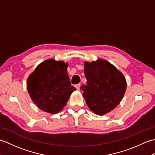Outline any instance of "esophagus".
<instances>
[{
	"label": "esophagus",
	"mask_w": 155,
	"mask_h": 155,
	"mask_svg": "<svg viewBox=\"0 0 155 155\" xmlns=\"http://www.w3.org/2000/svg\"><path fill=\"white\" fill-rule=\"evenodd\" d=\"M80 87H81V84H77L75 85V87H76V88H77V90H79Z\"/></svg>",
	"instance_id": "esophagus-1"
}]
</instances>
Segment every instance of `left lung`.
I'll list each match as a JSON object with an SVG mask.
<instances>
[{
  "label": "left lung",
  "instance_id": "left-lung-1",
  "mask_svg": "<svg viewBox=\"0 0 155 155\" xmlns=\"http://www.w3.org/2000/svg\"><path fill=\"white\" fill-rule=\"evenodd\" d=\"M87 84L81 89L90 109L98 115L113 110L123 99L127 90V81L122 72L104 59L84 62Z\"/></svg>",
  "mask_w": 155,
  "mask_h": 155
}]
</instances>
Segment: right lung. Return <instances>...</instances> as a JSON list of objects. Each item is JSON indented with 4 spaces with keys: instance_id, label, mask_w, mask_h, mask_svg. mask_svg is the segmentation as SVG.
I'll return each instance as SVG.
<instances>
[{
    "instance_id": "obj_1",
    "label": "right lung",
    "mask_w": 155,
    "mask_h": 155,
    "mask_svg": "<svg viewBox=\"0 0 155 155\" xmlns=\"http://www.w3.org/2000/svg\"><path fill=\"white\" fill-rule=\"evenodd\" d=\"M68 63L49 58L39 64L28 76L27 87L39 109L51 114L60 112L76 88L71 86Z\"/></svg>"
}]
</instances>
